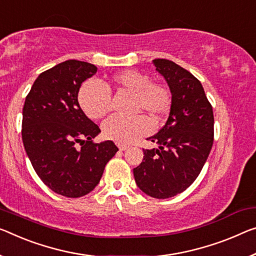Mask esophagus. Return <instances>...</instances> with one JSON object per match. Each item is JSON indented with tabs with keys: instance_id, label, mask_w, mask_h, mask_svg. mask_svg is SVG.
<instances>
[{
	"instance_id": "1",
	"label": "esophagus",
	"mask_w": 256,
	"mask_h": 256,
	"mask_svg": "<svg viewBox=\"0 0 256 256\" xmlns=\"http://www.w3.org/2000/svg\"><path fill=\"white\" fill-rule=\"evenodd\" d=\"M127 148H128L127 145H119V150L120 151H124V150H127Z\"/></svg>"
}]
</instances>
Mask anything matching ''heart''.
Listing matches in <instances>:
<instances>
[{
  "label": "heart",
  "mask_w": 256,
  "mask_h": 256,
  "mask_svg": "<svg viewBox=\"0 0 256 256\" xmlns=\"http://www.w3.org/2000/svg\"><path fill=\"white\" fill-rule=\"evenodd\" d=\"M110 86L126 90L134 96V113H146L153 121H158L170 108L172 94L166 84L151 81L148 74L136 70H124L111 78ZM78 100L90 119H100L111 108L110 90L96 81H87L78 90ZM106 138L119 144H130L151 130V124L143 116L132 119L112 116L103 124Z\"/></svg>",
  "instance_id": "1"
}]
</instances>
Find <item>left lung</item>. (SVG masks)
<instances>
[{"label": "left lung", "mask_w": 256, "mask_h": 256, "mask_svg": "<svg viewBox=\"0 0 256 256\" xmlns=\"http://www.w3.org/2000/svg\"><path fill=\"white\" fill-rule=\"evenodd\" d=\"M153 64L170 89V112L148 138L159 148H143V161L132 172L144 194L166 199L186 191L202 172L213 146L214 114L202 84L188 70L160 58Z\"/></svg>", "instance_id": "8db88e82"}]
</instances>
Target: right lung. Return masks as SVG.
I'll return each mask as SVG.
<instances>
[{
	"instance_id": "add662e5",
	"label": "right lung",
	"mask_w": 256,
	"mask_h": 256,
	"mask_svg": "<svg viewBox=\"0 0 256 256\" xmlns=\"http://www.w3.org/2000/svg\"><path fill=\"white\" fill-rule=\"evenodd\" d=\"M96 72L87 62H62L38 76L22 108V143L34 170L68 198L92 192L119 151L112 140L94 143L100 129L78 105L81 84Z\"/></svg>"
}]
</instances>
